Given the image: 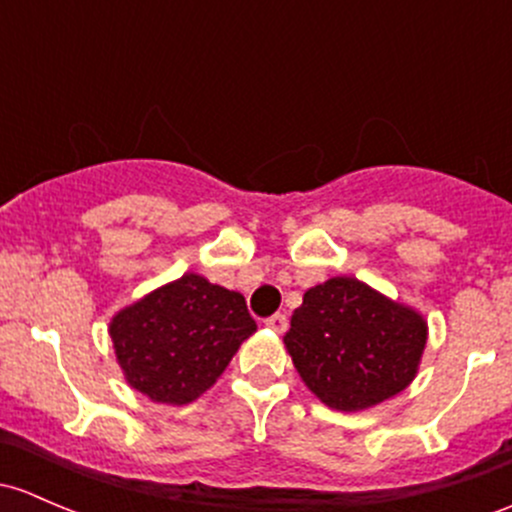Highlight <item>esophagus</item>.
<instances>
[{
    "label": "esophagus",
    "instance_id": "1",
    "mask_svg": "<svg viewBox=\"0 0 512 512\" xmlns=\"http://www.w3.org/2000/svg\"><path fill=\"white\" fill-rule=\"evenodd\" d=\"M265 326L272 328L274 333H284V331H287L289 321H287V316H284V314H274V316H270V319H265Z\"/></svg>",
    "mask_w": 512,
    "mask_h": 512
}]
</instances>
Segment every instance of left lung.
<instances>
[{
    "mask_svg": "<svg viewBox=\"0 0 512 512\" xmlns=\"http://www.w3.org/2000/svg\"><path fill=\"white\" fill-rule=\"evenodd\" d=\"M284 346L324 405L358 412L412 383L427 346V321L360 279L331 277L304 294Z\"/></svg>",
    "mask_w": 512,
    "mask_h": 512,
    "instance_id": "1",
    "label": "left lung"
}]
</instances>
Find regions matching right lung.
<instances>
[{"label":"right lung","mask_w":512,"mask_h":512,"mask_svg":"<svg viewBox=\"0 0 512 512\" xmlns=\"http://www.w3.org/2000/svg\"><path fill=\"white\" fill-rule=\"evenodd\" d=\"M107 331L129 387L181 407L215 385L257 324L240 292L186 272L117 311Z\"/></svg>","instance_id":"1"}]
</instances>
